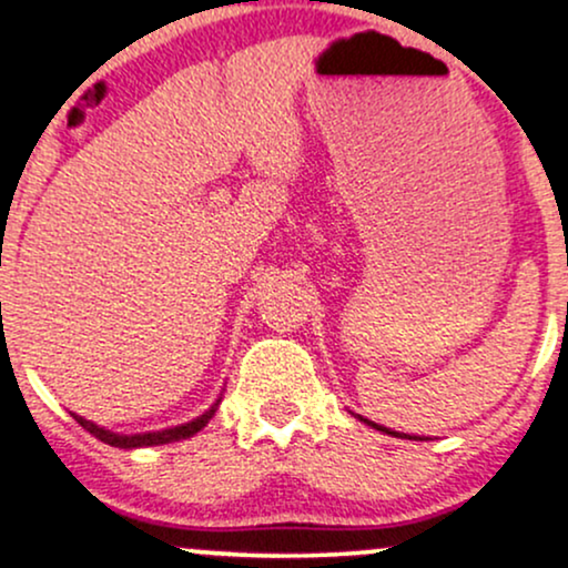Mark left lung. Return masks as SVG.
I'll use <instances>...</instances> for the list:
<instances>
[{"mask_svg":"<svg viewBox=\"0 0 568 568\" xmlns=\"http://www.w3.org/2000/svg\"><path fill=\"white\" fill-rule=\"evenodd\" d=\"M357 419H361L363 425H368V427L379 429V433H387V435H393V438H408L406 433H393V429H389V427H382V425H376V422H368V419H363V416H357Z\"/></svg>","mask_w":568,"mask_h":568,"instance_id":"obj_1","label":"left lung"}]
</instances>
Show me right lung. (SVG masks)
Wrapping results in <instances>:
<instances>
[{
    "instance_id": "1",
    "label": "right lung",
    "mask_w": 568,
    "mask_h": 568,
    "mask_svg": "<svg viewBox=\"0 0 568 568\" xmlns=\"http://www.w3.org/2000/svg\"><path fill=\"white\" fill-rule=\"evenodd\" d=\"M219 403H221V397H219L216 403H213L211 408L205 410V414H200L197 419L186 422V425L158 429V433H139V435H120V433H112V429L98 427V425H93V422H88V419H84V416H77V414H74V419L80 422V425H82L84 429H88L90 435H95L98 440L109 443V446H114V448H146V446H162V443L186 440V438H192V435H197L200 429L205 427L207 422L213 419V414H216Z\"/></svg>"
}]
</instances>
